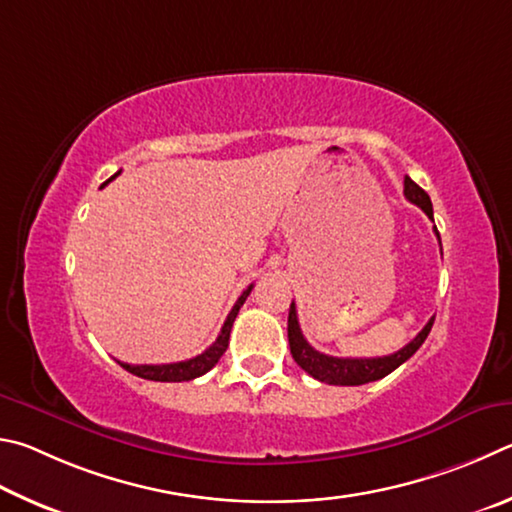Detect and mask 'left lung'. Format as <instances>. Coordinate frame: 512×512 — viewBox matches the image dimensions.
<instances>
[{"mask_svg":"<svg viewBox=\"0 0 512 512\" xmlns=\"http://www.w3.org/2000/svg\"><path fill=\"white\" fill-rule=\"evenodd\" d=\"M405 197L411 202L420 206L427 213L429 220H434V209H432V200H429V195L420 188L414 179L405 177ZM436 231V238L441 240L438 236V229ZM434 326V317L427 321V326L420 330V333L411 339V342L400 348V351L391 353V355H384V357H333V355H324L312 348L306 337L301 333V326H299V317H297V306H290V317H288V339H290V353L294 357V362H297L303 371L312 378L319 380V382H326V384H337V387H360V384L366 382H375V380H382L384 375H389L391 371H396L400 364H405L411 355H414L423 342L429 335V330Z\"/></svg>","mask_w":512,"mask_h":512,"instance_id":"1","label":"left lung"}]
</instances>
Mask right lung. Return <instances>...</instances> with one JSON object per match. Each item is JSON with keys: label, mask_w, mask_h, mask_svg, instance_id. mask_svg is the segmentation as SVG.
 Here are the masks:
<instances>
[{"label": "right lung", "mask_w": 512, "mask_h": 512, "mask_svg": "<svg viewBox=\"0 0 512 512\" xmlns=\"http://www.w3.org/2000/svg\"><path fill=\"white\" fill-rule=\"evenodd\" d=\"M116 175H119V173H116ZM116 175H112L110 179H107V182H112V179H114ZM107 182H105V184H107ZM105 184H103V186H105ZM251 288H254V285H249V288L240 294L238 301H236V306L231 308L227 321H224V326H222V330H220L218 339H215V342H213L209 348H206V351H204L202 355L191 357V360H184V362H173V364H137V366L125 364V362H119V364L123 366L125 371H130L132 375H137V378H143V380H155V382H188V380L200 378V375H204L206 371H211L213 366L218 364L220 357L224 355V351H227L229 335H231V326H233V321H236V315H238L240 306L247 301Z\"/></svg>", "instance_id": "right-lung-1"}]
</instances>
